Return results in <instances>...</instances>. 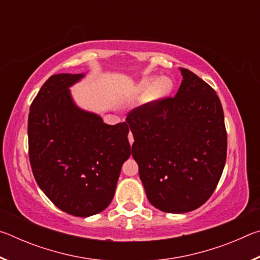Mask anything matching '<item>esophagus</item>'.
<instances>
[{
	"label": "esophagus",
	"mask_w": 260,
	"mask_h": 260,
	"mask_svg": "<svg viewBox=\"0 0 260 260\" xmlns=\"http://www.w3.org/2000/svg\"><path fill=\"white\" fill-rule=\"evenodd\" d=\"M128 140H129V143H131V144H133V142H134V139H133V134H132L131 132H129V134H128Z\"/></svg>",
	"instance_id": "1"
}]
</instances>
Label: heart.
Masks as SVG:
<instances>
[{"mask_svg": "<svg viewBox=\"0 0 260 260\" xmlns=\"http://www.w3.org/2000/svg\"><path fill=\"white\" fill-rule=\"evenodd\" d=\"M174 89V82L170 77H147L135 87L136 93H146L143 103L146 105L155 104L166 99Z\"/></svg>", "mask_w": 260, "mask_h": 260, "instance_id": "heart-1", "label": "heart"}]
</instances>
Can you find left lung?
<instances>
[{
	"instance_id": "8db88e82",
	"label": "left lung",
	"mask_w": 260,
	"mask_h": 260,
	"mask_svg": "<svg viewBox=\"0 0 260 260\" xmlns=\"http://www.w3.org/2000/svg\"><path fill=\"white\" fill-rule=\"evenodd\" d=\"M179 70L182 81L174 98L135 109L126 119L148 200L167 213L203 205L217 187L227 155L218 95L195 73Z\"/></svg>"
}]
</instances>
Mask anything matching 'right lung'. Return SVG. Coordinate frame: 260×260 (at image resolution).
Returning <instances> with one entry per match:
<instances>
[{
  "label": "right lung",
  "instance_id": "obj_1",
  "mask_svg": "<svg viewBox=\"0 0 260 260\" xmlns=\"http://www.w3.org/2000/svg\"><path fill=\"white\" fill-rule=\"evenodd\" d=\"M86 73H60L43 83L29 108L28 151L39 187L57 208L90 217L111 203L131 156L128 125H108L78 107L71 88Z\"/></svg>",
  "mask_w": 260,
  "mask_h": 260
}]
</instances>
